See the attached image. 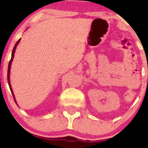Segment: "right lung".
<instances>
[{"label":"right lung","mask_w":148,"mask_h":148,"mask_svg":"<svg viewBox=\"0 0 148 148\" xmlns=\"http://www.w3.org/2000/svg\"><path fill=\"white\" fill-rule=\"evenodd\" d=\"M21 41V38L20 39L18 40V41L16 42V44H15L14 47H13V51H12V54H11V59H10V62H9V64H8V75H7V78H8V85H9V87H10V92H11L12 93V95H13V99H14L15 102L16 103V99H15V97H14V95H13V90H12V87H11V85H10V65H11L12 64V62H13V57H14V53H15V51H16V46H18V43L20 42ZM17 104V103H16Z\"/></svg>","instance_id":"add662e5"}]
</instances>
